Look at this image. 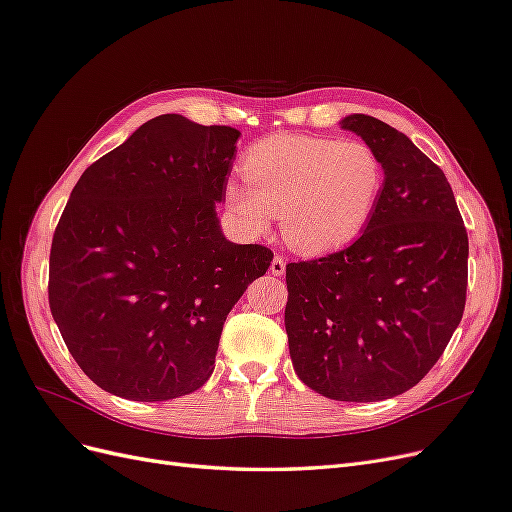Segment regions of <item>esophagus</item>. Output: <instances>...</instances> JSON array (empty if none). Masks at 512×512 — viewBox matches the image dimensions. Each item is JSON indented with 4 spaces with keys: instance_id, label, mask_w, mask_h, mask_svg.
<instances>
[{
    "instance_id": "1",
    "label": "esophagus",
    "mask_w": 512,
    "mask_h": 512,
    "mask_svg": "<svg viewBox=\"0 0 512 512\" xmlns=\"http://www.w3.org/2000/svg\"><path fill=\"white\" fill-rule=\"evenodd\" d=\"M271 273L273 275H284L286 273V260H284V256H280V254L273 256V260H271Z\"/></svg>"
}]
</instances>
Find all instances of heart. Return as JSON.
Wrapping results in <instances>:
<instances>
[{
	"label": "heart",
	"mask_w": 512,
	"mask_h": 512,
	"mask_svg": "<svg viewBox=\"0 0 512 512\" xmlns=\"http://www.w3.org/2000/svg\"><path fill=\"white\" fill-rule=\"evenodd\" d=\"M243 183L230 181L224 205L252 232L280 215L284 241L301 254L337 250L369 224L384 188V164L363 141L280 134L252 145Z\"/></svg>",
	"instance_id": "1"
}]
</instances>
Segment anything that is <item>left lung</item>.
Here are the masks:
<instances>
[{
    "label": "left lung",
    "instance_id": "1",
    "mask_svg": "<svg viewBox=\"0 0 512 512\" xmlns=\"http://www.w3.org/2000/svg\"><path fill=\"white\" fill-rule=\"evenodd\" d=\"M384 164L363 235L344 250L286 265V333L297 376L337 401L406 393L438 363L468 288V232L451 183L406 134L350 115Z\"/></svg>",
    "mask_w": 512,
    "mask_h": 512
}]
</instances>
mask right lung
Segmentation results:
<instances>
[{
  "label": "right lung",
  "mask_w": 512,
  "mask_h": 512,
  "mask_svg": "<svg viewBox=\"0 0 512 512\" xmlns=\"http://www.w3.org/2000/svg\"><path fill=\"white\" fill-rule=\"evenodd\" d=\"M239 134L160 115L76 181L51 243L49 305L100 389L166 401L213 374L228 312L273 258L226 241L215 218Z\"/></svg>",
  "instance_id": "obj_1"
}]
</instances>
